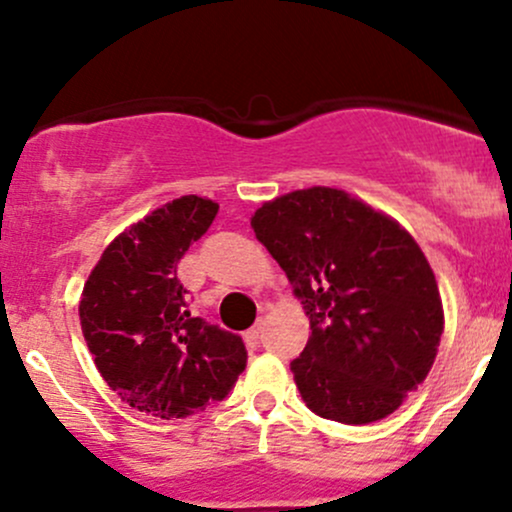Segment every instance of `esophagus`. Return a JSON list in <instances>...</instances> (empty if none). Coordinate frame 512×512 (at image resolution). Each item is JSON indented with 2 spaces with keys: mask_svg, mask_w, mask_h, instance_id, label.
Listing matches in <instances>:
<instances>
[{
  "mask_svg": "<svg viewBox=\"0 0 512 512\" xmlns=\"http://www.w3.org/2000/svg\"><path fill=\"white\" fill-rule=\"evenodd\" d=\"M262 327H264V322L257 320L255 327H250V330L245 332V344H248L250 349H255V346L260 344V339H262Z\"/></svg>",
  "mask_w": 512,
  "mask_h": 512,
  "instance_id": "34e87169",
  "label": "esophagus"
}]
</instances>
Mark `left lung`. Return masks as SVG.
I'll use <instances>...</instances> for the list:
<instances>
[{"mask_svg":"<svg viewBox=\"0 0 512 512\" xmlns=\"http://www.w3.org/2000/svg\"><path fill=\"white\" fill-rule=\"evenodd\" d=\"M252 231L279 262L310 317L291 370L322 419H385L426 380L443 334L436 276L416 240L334 187L264 202Z\"/></svg>","mask_w":512,"mask_h":512,"instance_id":"obj_1","label":"left lung"}]
</instances>
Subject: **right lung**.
<instances>
[{"instance_id": "1", "label": "right lung", "mask_w": 512, "mask_h": 512, "mask_svg": "<svg viewBox=\"0 0 512 512\" xmlns=\"http://www.w3.org/2000/svg\"><path fill=\"white\" fill-rule=\"evenodd\" d=\"M219 214L185 195L105 248L79 303L81 332L103 380L129 407L182 419L221 402L248 363L238 334L195 317L178 262Z\"/></svg>"}]
</instances>
